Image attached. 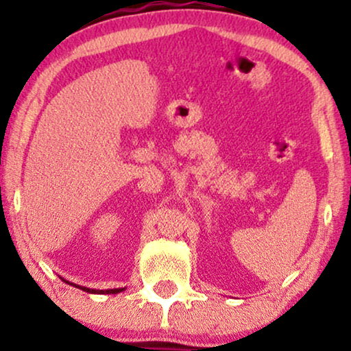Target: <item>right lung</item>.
<instances>
[{"label":"right lung","instance_id":"obj_1","mask_svg":"<svg viewBox=\"0 0 351 351\" xmlns=\"http://www.w3.org/2000/svg\"><path fill=\"white\" fill-rule=\"evenodd\" d=\"M69 284V282H67ZM74 285V287L77 289H82L84 292H88V293H120L122 291H125V287H120V289H107V291H99V289H88V287H82V285H77V284H71Z\"/></svg>","mask_w":351,"mask_h":351}]
</instances>
